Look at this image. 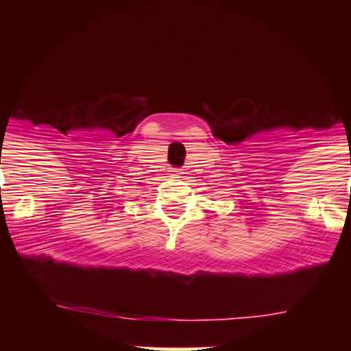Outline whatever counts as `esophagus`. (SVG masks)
<instances>
[{
    "mask_svg": "<svg viewBox=\"0 0 351 351\" xmlns=\"http://www.w3.org/2000/svg\"><path fill=\"white\" fill-rule=\"evenodd\" d=\"M181 175H183V173H181V171H176V175H175V176H181Z\"/></svg>",
    "mask_w": 351,
    "mask_h": 351,
    "instance_id": "obj_1",
    "label": "esophagus"
}]
</instances>
